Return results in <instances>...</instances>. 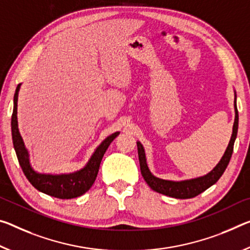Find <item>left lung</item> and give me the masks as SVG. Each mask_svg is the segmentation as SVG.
<instances>
[{
  "instance_id": "left-lung-1",
  "label": "left lung",
  "mask_w": 250,
  "mask_h": 250,
  "mask_svg": "<svg viewBox=\"0 0 250 250\" xmlns=\"http://www.w3.org/2000/svg\"><path fill=\"white\" fill-rule=\"evenodd\" d=\"M235 110H236V117H235V124H233L232 128V136L231 139L229 141V145L227 146V150L224 154V157L221 158L219 164H218L215 169L212 170L204 177L197 178V179L191 180H185V181H169L159 179V178L154 177L151 172L149 171L148 166L146 162V154L144 146L139 141L137 142L138 146V154H139V162H140V170L141 175L144 177L146 184L149 185V187L154 191L162 193V195L178 198V199H189V198H193L199 195V193L204 192L205 190H207L209 187H211L213 184L219 180V178L223 176L224 171L227 168V166L230 161L231 154L233 151V144H235L237 131H238V110H237L236 105V97H235Z\"/></svg>"
}]
</instances>
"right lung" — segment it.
<instances>
[{"label": "right lung", "instance_id": "add662e5", "mask_svg": "<svg viewBox=\"0 0 250 250\" xmlns=\"http://www.w3.org/2000/svg\"><path fill=\"white\" fill-rule=\"evenodd\" d=\"M20 89V84L18 85L14 93V108L12 113V139H13V146L17 152V157L19 164L34 188L39 191L44 192L46 195L52 196L59 199H71V198H77L79 196L88 191L92 187L94 180H96L99 167H100L102 157L108 149L111 142L113 141L119 132L111 134L102 144L98 146L96 152L91 157L90 161L84 168L80 171H77L70 175H41L33 171L29 165L27 159V152L23 145L22 138L19 133L18 129V120H17V105H18V92Z\"/></svg>", "mask_w": 250, "mask_h": 250}]
</instances>
